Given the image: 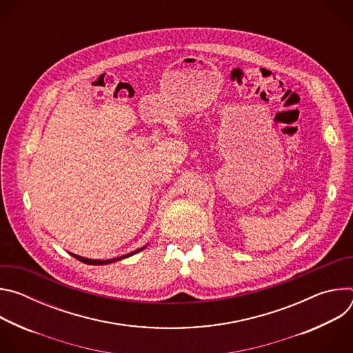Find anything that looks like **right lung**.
<instances>
[{
	"instance_id": "add662e5",
	"label": "right lung",
	"mask_w": 353,
	"mask_h": 353,
	"mask_svg": "<svg viewBox=\"0 0 353 353\" xmlns=\"http://www.w3.org/2000/svg\"><path fill=\"white\" fill-rule=\"evenodd\" d=\"M143 248H145V247H141V248L132 251V253H130V254H125V256H121V257H117V259H110V260H90V259L79 257V256H77V254H71V256L75 257L77 260L85 263V264H89V265H105V264H110V263H114V261H120V260H123V259H127V257H130V256L138 253V251H141V250H143Z\"/></svg>"
}]
</instances>
